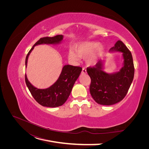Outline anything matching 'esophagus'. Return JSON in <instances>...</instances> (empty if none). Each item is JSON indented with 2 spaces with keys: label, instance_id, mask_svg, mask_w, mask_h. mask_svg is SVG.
<instances>
[{
  "label": "esophagus",
  "instance_id": "obj_1",
  "mask_svg": "<svg viewBox=\"0 0 149 149\" xmlns=\"http://www.w3.org/2000/svg\"><path fill=\"white\" fill-rule=\"evenodd\" d=\"M86 69L85 68H83L82 69V74H86Z\"/></svg>",
  "mask_w": 149,
  "mask_h": 149
}]
</instances>
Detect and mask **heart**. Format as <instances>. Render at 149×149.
I'll return each mask as SVG.
<instances>
[{
  "instance_id": "1",
  "label": "heart",
  "mask_w": 149,
  "mask_h": 149,
  "mask_svg": "<svg viewBox=\"0 0 149 149\" xmlns=\"http://www.w3.org/2000/svg\"><path fill=\"white\" fill-rule=\"evenodd\" d=\"M104 48L98 42H86L75 47V51L69 52V59L73 61H78L81 58H86V63L89 66L94 65L98 61L101 55L104 52Z\"/></svg>"
}]
</instances>
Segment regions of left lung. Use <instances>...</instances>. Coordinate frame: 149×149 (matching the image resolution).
Listing matches in <instances>:
<instances>
[{
	"instance_id": "obj_1",
	"label": "left lung",
	"mask_w": 149,
	"mask_h": 149,
	"mask_svg": "<svg viewBox=\"0 0 149 149\" xmlns=\"http://www.w3.org/2000/svg\"><path fill=\"white\" fill-rule=\"evenodd\" d=\"M123 53L124 66L120 71L109 74L102 70V61H98L94 66L87 68L91 77L90 93L98 104L112 105L121 101L126 95L134 77L135 68L131 52L123 42L117 41L109 50Z\"/></svg>"
}]
</instances>
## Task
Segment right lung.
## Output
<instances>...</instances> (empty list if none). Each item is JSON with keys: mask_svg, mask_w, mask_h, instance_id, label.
Listing matches in <instances>:
<instances>
[{"mask_svg": "<svg viewBox=\"0 0 149 149\" xmlns=\"http://www.w3.org/2000/svg\"><path fill=\"white\" fill-rule=\"evenodd\" d=\"M62 39V35L40 38L28 52L25 60L26 67L29 55L35 46L40 44H56L61 42ZM81 70L82 68L80 66L65 65L63 68L57 81L51 86L45 89H37L33 86L28 80L26 74L25 82L31 95L38 103L43 106L56 107L63 105L66 102Z\"/></svg>", "mask_w": 149, "mask_h": 149, "instance_id": "right-lung-1", "label": "right lung"}]
</instances>
